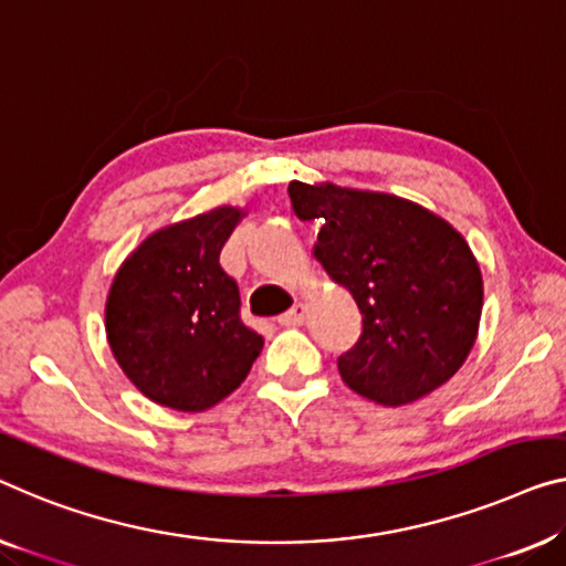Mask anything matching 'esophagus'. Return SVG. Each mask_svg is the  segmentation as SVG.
Returning <instances> with one entry per match:
<instances>
[{
    "instance_id": "esophagus-1",
    "label": "esophagus",
    "mask_w": 566,
    "mask_h": 566,
    "mask_svg": "<svg viewBox=\"0 0 566 566\" xmlns=\"http://www.w3.org/2000/svg\"><path fill=\"white\" fill-rule=\"evenodd\" d=\"M302 323H305V305H302V302H297V305H292V310H286L284 315H280V325L297 327Z\"/></svg>"
}]
</instances>
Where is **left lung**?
I'll return each instance as SVG.
<instances>
[{
    "label": "left lung",
    "instance_id": "left-lung-1",
    "mask_svg": "<svg viewBox=\"0 0 566 566\" xmlns=\"http://www.w3.org/2000/svg\"><path fill=\"white\" fill-rule=\"evenodd\" d=\"M315 256L353 294L364 333L337 358L353 391L401 407L458 374L475 343L483 276L465 239L417 202L337 185L290 182Z\"/></svg>",
    "mask_w": 566,
    "mask_h": 566
}]
</instances>
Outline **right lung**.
Returning <instances> with one entry per match:
<instances>
[{"mask_svg":"<svg viewBox=\"0 0 566 566\" xmlns=\"http://www.w3.org/2000/svg\"><path fill=\"white\" fill-rule=\"evenodd\" d=\"M241 210L216 208L151 233L106 300V335L129 381L177 411H202L249 376L264 337L241 319L221 249Z\"/></svg>","mask_w":566,"mask_h":566,"instance_id":"right-lung-1","label":"right lung"}]
</instances>
